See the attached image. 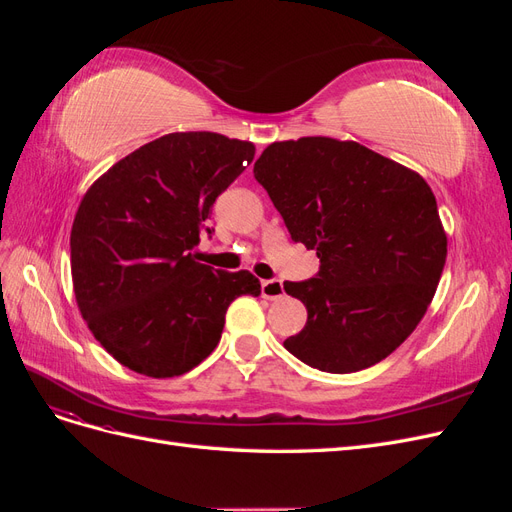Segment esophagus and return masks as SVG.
<instances>
[{
    "label": "esophagus",
    "mask_w": 512,
    "mask_h": 512,
    "mask_svg": "<svg viewBox=\"0 0 512 512\" xmlns=\"http://www.w3.org/2000/svg\"><path fill=\"white\" fill-rule=\"evenodd\" d=\"M260 292L262 297L269 301H277L280 297H284V284L280 280H262L260 282Z\"/></svg>",
    "instance_id": "esophagus-1"
}]
</instances>
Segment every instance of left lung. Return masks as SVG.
Wrapping results in <instances>:
<instances>
[{"instance_id": "8db88e82", "label": "left lung", "mask_w": 512, "mask_h": 512, "mask_svg": "<svg viewBox=\"0 0 512 512\" xmlns=\"http://www.w3.org/2000/svg\"><path fill=\"white\" fill-rule=\"evenodd\" d=\"M254 177L292 241L320 258L314 277L284 282L307 309L303 331L284 348L329 374L386 359L425 316L446 262L427 181L359 143L327 136L269 145Z\"/></svg>"}]
</instances>
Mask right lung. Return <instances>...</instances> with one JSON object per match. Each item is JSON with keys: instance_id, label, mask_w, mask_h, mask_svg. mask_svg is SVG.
I'll list each match as a JSON object with an SVG mask.
<instances>
[{"instance_id": "add662e5", "label": "right lung", "mask_w": 512, "mask_h": 512, "mask_svg": "<svg viewBox=\"0 0 512 512\" xmlns=\"http://www.w3.org/2000/svg\"><path fill=\"white\" fill-rule=\"evenodd\" d=\"M254 145L215 132L156 138L91 185L76 211L70 265L87 327L121 365L173 378L218 346L228 305L260 294L250 271L196 262L211 207Z\"/></svg>"}]
</instances>
